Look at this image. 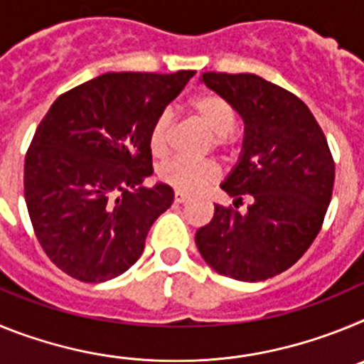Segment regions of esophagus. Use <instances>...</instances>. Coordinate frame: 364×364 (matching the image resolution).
<instances>
[{"label":"esophagus","instance_id":"1","mask_svg":"<svg viewBox=\"0 0 364 364\" xmlns=\"http://www.w3.org/2000/svg\"><path fill=\"white\" fill-rule=\"evenodd\" d=\"M188 198H189V195H186V193L175 191V202H176V204H184Z\"/></svg>","mask_w":364,"mask_h":364}]
</instances>
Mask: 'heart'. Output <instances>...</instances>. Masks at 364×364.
<instances>
[{
  "instance_id": "b5f03b06",
  "label": "heart",
  "mask_w": 364,
  "mask_h": 364,
  "mask_svg": "<svg viewBox=\"0 0 364 364\" xmlns=\"http://www.w3.org/2000/svg\"><path fill=\"white\" fill-rule=\"evenodd\" d=\"M191 112L205 129L213 134L217 147H228L233 140L237 111L226 98L215 92H202L191 100ZM173 112L164 109L154 118L149 131V147L154 156H166L171 144ZM218 176V166L213 160L171 159L159 167V178L180 193H193L211 184Z\"/></svg>"
}]
</instances>
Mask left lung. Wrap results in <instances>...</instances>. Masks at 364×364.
Returning a JSON list of instances; mask_svg holds the SVG:
<instances>
[{
	"mask_svg": "<svg viewBox=\"0 0 364 364\" xmlns=\"http://www.w3.org/2000/svg\"><path fill=\"white\" fill-rule=\"evenodd\" d=\"M202 82L244 120L240 160L220 188L240 204L253 202L244 215L215 205L197 247L220 275L266 281L294 266L319 233L336 164L321 125L294 92L255 74L204 73Z\"/></svg>",
	"mask_w": 364,
	"mask_h": 364,
	"instance_id": "left-lung-1",
	"label": "left lung"
}]
</instances>
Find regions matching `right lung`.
<instances>
[{"instance_id":"right-lung-1","label":"right lung","mask_w":364,"mask_h":364,"mask_svg":"<svg viewBox=\"0 0 364 364\" xmlns=\"http://www.w3.org/2000/svg\"><path fill=\"white\" fill-rule=\"evenodd\" d=\"M195 70L107 73L58 96L25 156V202L43 252L82 282H104L140 259L173 204L153 175L149 131Z\"/></svg>"}]
</instances>
